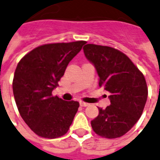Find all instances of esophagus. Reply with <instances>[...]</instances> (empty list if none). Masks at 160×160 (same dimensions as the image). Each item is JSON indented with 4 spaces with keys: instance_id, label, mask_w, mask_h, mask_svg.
I'll use <instances>...</instances> for the list:
<instances>
[{
    "instance_id": "obj_1",
    "label": "esophagus",
    "mask_w": 160,
    "mask_h": 160,
    "mask_svg": "<svg viewBox=\"0 0 160 160\" xmlns=\"http://www.w3.org/2000/svg\"><path fill=\"white\" fill-rule=\"evenodd\" d=\"M80 104L81 107H88V106H89V103L84 102H80Z\"/></svg>"
}]
</instances>
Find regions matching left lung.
Returning a JSON list of instances; mask_svg holds the SVG:
<instances>
[{
    "mask_svg": "<svg viewBox=\"0 0 160 160\" xmlns=\"http://www.w3.org/2000/svg\"><path fill=\"white\" fill-rule=\"evenodd\" d=\"M83 50L96 68L99 86L110 93V105L98 108V117L91 126L102 138H120L142 116L148 96L144 74L128 56L113 47L88 43Z\"/></svg>",
    "mask_w": 160,
    "mask_h": 160,
    "instance_id": "obj_1",
    "label": "left lung"
}]
</instances>
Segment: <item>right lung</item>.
<instances>
[{"mask_svg":"<svg viewBox=\"0 0 160 160\" xmlns=\"http://www.w3.org/2000/svg\"><path fill=\"white\" fill-rule=\"evenodd\" d=\"M85 43H45L27 53L17 64L12 84L16 106L26 124L39 137H62L73 121L80 103L53 96L52 90Z\"/></svg>","mask_w":160,"mask_h":160,"instance_id":"right-lung-1","label":"right lung"}]
</instances>
